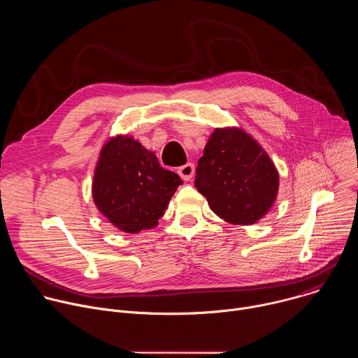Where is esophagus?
<instances>
[{"label": "esophagus", "instance_id": "1", "mask_svg": "<svg viewBox=\"0 0 358 358\" xmlns=\"http://www.w3.org/2000/svg\"><path fill=\"white\" fill-rule=\"evenodd\" d=\"M178 174L184 181H189L194 176V164L192 163H187L184 166H181L178 169Z\"/></svg>", "mask_w": 358, "mask_h": 358}]
</instances>
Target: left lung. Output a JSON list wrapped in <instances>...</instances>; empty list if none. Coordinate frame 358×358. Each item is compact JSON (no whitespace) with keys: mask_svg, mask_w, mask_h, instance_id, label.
Masks as SVG:
<instances>
[{"mask_svg":"<svg viewBox=\"0 0 358 358\" xmlns=\"http://www.w3.org/2000/svg\"><path fill=\"white\" fill-rule=\"evenodd\" d=\"M195 174V187L210 208L235 225H250L266 215L279 189L271 157L238 127L215 129Z\"/></svg>","mask_w":358,"mask_h":358,"instance_id":"left-lung-1","label":"left lung"}]
</instances>
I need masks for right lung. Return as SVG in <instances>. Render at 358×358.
Returning <instances> with one entry per match:
<instances>
[{
    "label": "right lung",
    "instance_id": "1",
    "mask_svg": "<svg viewBox=\"0 0 358 358\" xmlns=\"http://www.w3.org/2000/svg\"><path fill=\"white\" fill-rule=\"evenodd\" d=\"M182 181L164 170L155 152L129 136L112 137L100 151L92 195L97 210L117 229L155 228Z\"/></svg>",
    "mask_w": 358,
    "mask_h": 358
}]
</instances>
